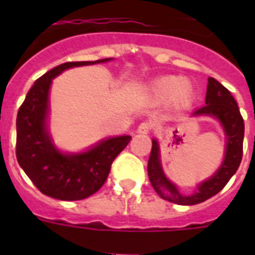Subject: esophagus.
Returning a JSON list of instances; mask_svg holds the SVG:
<instances>
[{
    "mask_svg": "<svg viewBox=\"0 0 255 255\" xmlns=\"http://www.w3.org/2000/svg\"><path fill=\"white\" fill-rule=\"evenodd\" d=\"M152 129H153V124H152L151 122H143V123L137 127V132H139V133H148V132H151Z\"/></svg>",
    "mask_w": 255,
    "mask_h": 255,
    "instance_id": "1",
    "label": "esophagus"
}]
</instances>
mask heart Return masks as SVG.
I'll return each mask as SVG.
<instances>
[{"label":"heart","mask_w":255,"mask_h":255,"mask_svg":"<svg viewBox=\"0 0 255 255\" xmlns=\"http://www.w3.org/2000/svg\"><path fill=\"white\" fill-rule=\"evenodd\" d=\"M152 92L159 99H186L190 95V87L185 81L178 78L165 77L152 85Z\"/></svg>","instance_id":"obj_1"}]
</instances>
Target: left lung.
Instances as JSON below:
<instances>
[{"instance_id":"left-lung-1","label":"left lung","mask_w":255,"mask_h":255,"mask_svg":"<svg viewBox=\"0 0 255 255\" xmlns=\"http://www.w3.org/2000/svg\"><path fill=\"white\" fill-rule=\"evenodd\" d=\"M205 106L197 108L192 114L193 116H214L221 122L222 127L228 136L226 143L225 160L216 172L214 176L198 185L196 193L190 196H184L178 189L165 177L159 159V144L156 140H152V149L148 160V176L152 186L155 188L160 197L168 200L178 205H194L206 201L224 189V186L229 182L237 172L242 160V148H244V133L245 124L242 119L241 112L238 110V104L233 95L226 87L217 82L214 78L208 79Z\"/></svg>"}]
</instances>
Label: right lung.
<instances>
[{"label": "right lung", "instance_id": "obj_1", "mask_svg": "<svg viewBox=\"0 0 255 255\" xmlns=\"http://www.w3.org/2000/svg\"><path fill=\"white\" fill-rule=\"evenodd\" d=\"M110 59L66 62L54 67L38 78L18 110L15 144L18 164L38 190L46 196L75 201L96 193L107 180L112 161L131 140V136L111 137L83 153L63 155L54 147L46 129L53 78L70 67L103 63Z\"/></svg>", "mask_w": 255, "mask_h": 255}]
</instances>
